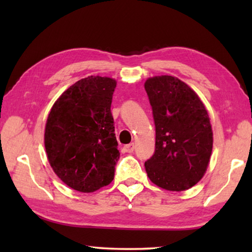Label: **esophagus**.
<instances>
[{
    "instance_id": "esophagus-1",
    "label": "esophagus",
    "mask_w": 252,
    "mask_h": 252,
    "mask_svg": "<svg viewBox=\"0 0 252 252\" xmlns=\"http://www.w3.org/2000/svg\"><path fill=\"white\" fill-rule=\"evenodd\" d=\"M125 151L127 153H132L134 151V143H131V144H127V146L125 147Z\"/></svg>"
}]
</instances>
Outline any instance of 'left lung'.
I'll use <instances>...</instances> for the list:
<instances>
[{"label": "left lung", "mask_w": 252, "mask_h": 252, "mask_svg": "<svg viewBox=\"0 0 252 252\" xmlns=\"http://www.w3.org/2000/svg\"><path fill=\"white\" fill-rule=\"evenodd\" d=\"M156 126V150L144 167L162 189L183 191L201 180L212 152L206 106L189 85L171 75L144 83Z\"/></svg>", "instance_id": "8db88e82"}]
</instances>
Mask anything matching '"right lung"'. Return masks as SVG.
I'll use <instances>...</instances> for the list:
<instances>
[{
	"instance_id": "1",
	"label": "right lung",
	"mask_w": 252,
	"mask_h": 252,
	"mask_svg": "<svg viewBox=\"0 0 252 252\" xmlns=\"http://www.w3.org/2000/svg\"><path fill=\"white\" fill-rule=\"evenodd\" d=\"M117 81L88 76L62 93L45 125L44 146L55 174L72 189L93 192L114 178L120 152L111 103Z\"/></svg>"
}]
</instances>
